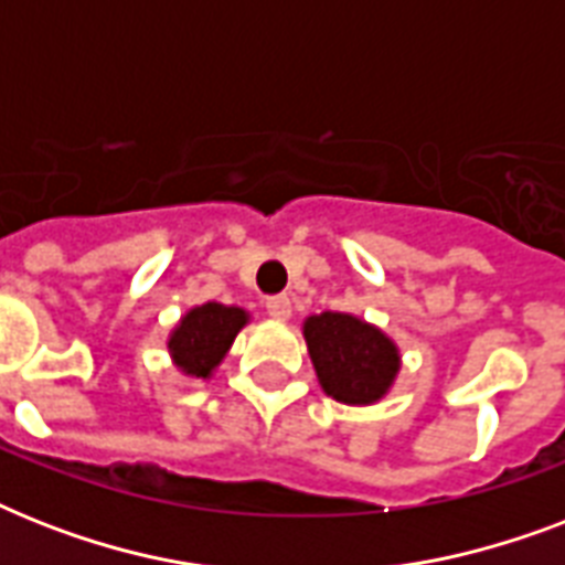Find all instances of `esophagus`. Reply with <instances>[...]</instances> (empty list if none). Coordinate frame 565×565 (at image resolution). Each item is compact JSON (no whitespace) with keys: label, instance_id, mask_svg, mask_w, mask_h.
I'll list each match as a JSON object with an SVG mask.
<instances>
[{"label":"esophagus","instance_id":"esophagus-1","mask_svg":"<svg viewBox=\"0 0 565 565\" xmlns=\"http://www.w3.org/2000/svg\"><path fill=\"white\" fill-rule=\"evenodd\" d=\"M266 313H269V317L273 319H290V313H292V301L287 299V296H269V299H266Z\"/></svg>","mask_w":565,"mask_h":565}]
</instances>
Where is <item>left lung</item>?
Masks as SVG:
<instances>
[{"mask_svg":"<svg viewBox=\"0 0 565 565\" xmlns=\"http://www.w3.org/2000/svg\"><path fill=\"white\" fill-rule=\"evenodd\" d=\"M305 343L322 390L343 404H375L402 370L393 340L352 313L308 317Z\"/></svg>","mask_w":565,"mask_h":565,"instance_id":"left-lung-1","label":"left lung"}]
</instances>
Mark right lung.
I'll return each mask as SVG.
<instances>
[{
	"instance_id": "1",
	"label": "right lung",
	"mask_w": 565,
	"mask_h": 565,
	"mask_svg": "<svg viewBox=\"0 0 565 565\" xmlns=\"http://www.w3.org/2000/svg\"><path fill=\"white\" fill-rule=\"evenodd\" d=\"M246 322V310L228 308L220 301L188 310L167 343L172 363L190 377H211Z\"/></svg>"
}]
</instances>
